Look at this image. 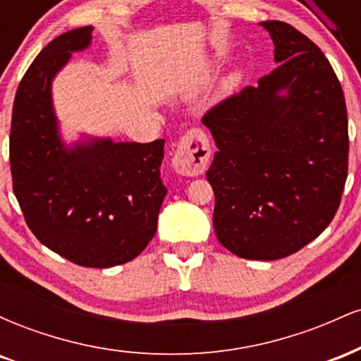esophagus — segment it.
Listing matches in <instances>:
<instances>
[{"instance_id": "esophagus-1", "label": "esophagus", "mask_w": 361, "mask_h": 361, "mask_svg": "<svg viewBox=\"0 0 361 361\" xmlns=\"http://www.w3.org/2000/svg\"><path fill=\"white\" fill-rule=\"evenodd\" d=\"M210 161V142L202 128L193 127L181 135L176 144L173 168L178 175L198 176L205 171Z\"/></svg>"}]
</instances>
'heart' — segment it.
I'll list each match as a JSON object with an SVG mask.
<instances>
[{"label": "heart", "mask_w": 361, "mask_h": 361, "mask_svg": "<svg viewBox=\"0 0 361 361\" xmlns=\"http://www.w3.org/2000/svg\"><path fill=\"white\" fill-rule=\"evenodd\" d=\"M235 81V76H233V78H231V81L229 82H234Z\"/></svg>", "instance_id": "b5f03b06"}]
</instances>
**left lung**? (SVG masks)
I'll return each mask as SVG.
<instances>
[{
  "mask_svg": "<svg viewBox=\"0 0 361 361\" xmlns=\"http://www.w3.org/2000/svg\"><path fill=\"white\" fill-rule=\"evenodd\" d=\"M261 25L279 66L202 122L219 149L207 171L217 239L239 258L271 261L302 250L334 219L350 140L341 82L321 49L292 25Z\"/></svg>",
  "mask_w": 361,
  "mask_h": 361,
  "instance_id": "1",
  "label": "left lung"
}]
</instances>
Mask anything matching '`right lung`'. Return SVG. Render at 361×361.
I'll return each mask as SVG.
<instances>
[{
	"label": "right lung",
	"instance_id": "obj_1",
	"mask_svg": "<svg viewBox=\"0 0 361 361\" xmlns=\"http://www.w3.org/2000/svg\"><path fill=\"white\" fill-rule=\"evenodd\" d=\"M91 27L49 42L20 81L10 130L13 193L44 246L80 267L110 268L137 258L157 229L166 197L159 175L164 140H93L66 149L57 134L51 82Z\"/></svg>",
	"mask_w": 361,
	"mask_h": 361
}]
</instances>
